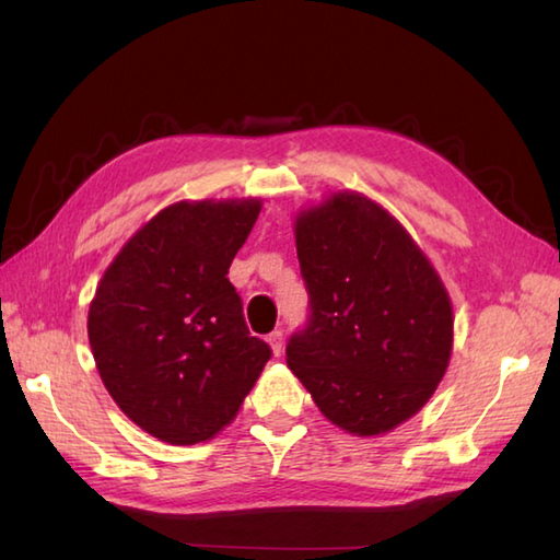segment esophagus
<instances>
[{"instance_id":"34e87169","label":"esophagus","mask_w":560,"mask_h":560,"mask_svg":"<svg viewBox=\"0 0 560 560\" xmlns=\"http://www.w3.org/2000/svg\"><path fill=\"white\" fill-rule=\"evenodd\" d=\"M267 341H269L273 355H281V351H283V331H279V329L271 331Z\"/></svg>"}]
</instances>
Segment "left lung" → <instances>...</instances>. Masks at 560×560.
Segmentation results:
<instances>
[{
    "label": "left lung",
    "mask_w": 560,
    "mask_h": 560,
    "mask_svg": "<svg viewBox=\"0 0 560 560\" xmlns=\"http://www.w3.org/2000/svg\"><path fill=\"white\" fill-rule=\"evenodd\" d=\"M307 319L289 368L331 423L387 433L433 395L452 351V305L409 233L363 195L295 221Z\"/></svg>",
    "instance_id": "1"
}]
</instances>
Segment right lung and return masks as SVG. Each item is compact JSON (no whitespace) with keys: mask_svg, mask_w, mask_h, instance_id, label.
Returning a JSON list of instances; mask_svg holds the SVG:
<instances>
[{"mask_svg":"<svg viewBox=\"0 0 560 560\" xmlns=\"http://www.w3.org/2000/svg\"><path fill=\"white\" fill-rule=\"evenodd\" d=\"M259 201H180L153 217L96 289L89 341L129 419L171 445L217 435L241 409L267 341L249 335L229 267Z\"/></svg>","mask_w":560,"mask_h":560,"instance_id":"obj_1","label":"right lung"}]
</instances>
